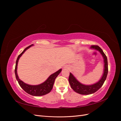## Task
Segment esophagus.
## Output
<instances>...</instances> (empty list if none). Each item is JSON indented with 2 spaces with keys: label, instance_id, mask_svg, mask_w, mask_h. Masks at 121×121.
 <instances>
[{
  "label": "esophagus",
  "instance_id": "obj_1",
  "mask_svg": "<svg viewBox=\"0 0 121 121\" xmlns=\"http://www.w3.org/2000/svg\"><path fill=\"white\" fill-rule=\"evenodd\" d=\"M65 68H66V69H69V67H65Z\"/></svg>",
  "mask_w": 121,
  "mask_h": 121
}]
</instances>
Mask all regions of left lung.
<instances>
[{"mask_svg":"<svg viewBox=\"0 0 121 121\" xmlns=\"http://www.w3.org/2000/svg\"><path fill=\"white\" fill-rule=\"evenodd\" d=\"M90 48L95 49L99 52L101 54L104 60V74L102 76V77L99 81L92 85H84V84L79 82L76 78L71 73H69V81L70 84V86L72 89L75 91L76 92L83 95H88L94 93V92L100 89V88L103 85V84L107 79V77L108 73V64L107 56L101 49L100 47L97 45H92Z\"/></svg>","mask_w":121,"mask_h":121,"instance_id":"obj_1","label":"left lung"}]
</instances>
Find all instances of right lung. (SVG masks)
Masks as SVG:
<instances>
[{"mask_svg":"<svg viewBox=\"0 0 121 121\" xmlns=\"http://www.w3.org/2000/svg\"><path fill=\"white\" fill-rule=\"evenodd\" d=\"M33 45V44H31V45L26 47V48L23 50V52L18 56L17 60H16L14 72H15L17 80V81L18 83H19L20 86L25 92H26L27 93L30 94L33 96H42L44 95L48 94L50 92L51 90H52L55 79H56L57 76L60 74V73L61 72L62 69H60L59 70L57 71L56 73H54L53 74L51 75L45 82H44L43 83L39 84V85H29V84L25 83L23 81H22V80H21L19 79L17 74V66L18 61H19L20 57L22 56V54L25 52V51L30 48Z\"/></svg>","mask_w":121,"mask_h":121,"instance_id":"right-lung-1","label":"right lung"}]
</instances>
